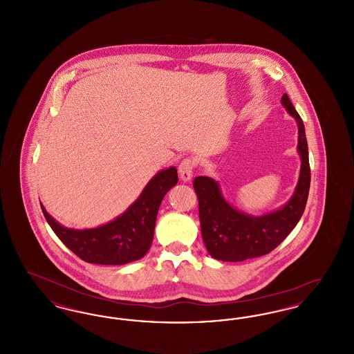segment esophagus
<instances>
[{"label": "esophagus", "mask_w": 354, "mask_h": 354, "mask_svg": "<svg viewBox=\"0 0 354 354\" xmlns=\"http://www.w3.org/2000/svg\"><path fill=\"white\" fill-rule=\"evenodd\" d=\"M196 167V162L191 158H185L182 160V163L179 165V174H180V179L183 182H188L192 178L194 169Z\"/></svg>", "instance_id": "34e87169"}]
</instances>
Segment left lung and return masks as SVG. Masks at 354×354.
<instances>
[{
	"instance_id": "obj_1",
	"label": "left lung",
	"mask_w": 354,
	"mask_h": 354,
	"mask_svg": "<svg viewBox=\"0 0 354 354\" xmlns=\"http://www.w3.org/2000/svg\"><path fill=\"white\" fill-rule=\"evenodd\" d=\"M286 111L299 126L297 150L301 169L296 191L286 205L263 216L239 212L224 201L219 185L207 176H196L194 188L199 202V219L204 245L208 253L221 261H244L273 251L303 216L310 185L308 143L303 119L288 94L281 97Z\"/></svg>"
}]
</instances>
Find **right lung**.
Here are the masks:
<instances>
[{
    "label": "right lung",
    "mask_w": 354,
    "mask_h": 354,
    "mask_svg": "<svg viewBox=\"0 0 354 354\" xmlns=\"http://www.w3.org/2000/svg\"><path fill=\"white\" fill-rule=\"evenodd\" d=\"M178 183V171L158 172L126 212L104 225L91 230H71L51 218L41 204L54 234L86 263L122 266L142 259L150 248L158 209L169 188Z\"/></svg>",
    "instance_id": "obj_1"
}]
</instances>
